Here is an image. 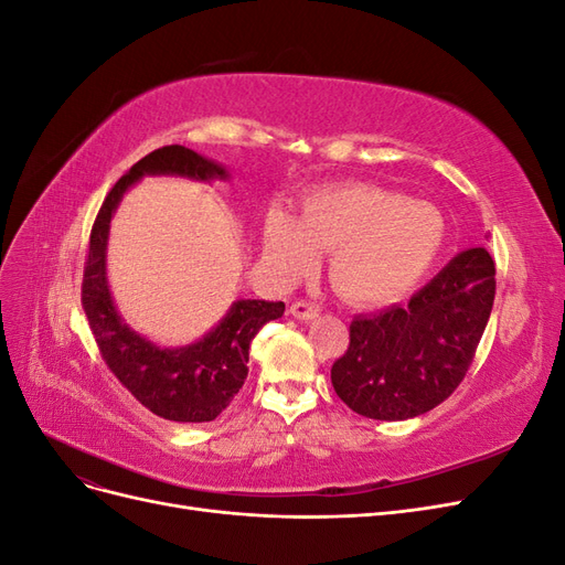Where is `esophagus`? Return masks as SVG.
Listing matches in <instances>:
<instances>
[{"instance_id":"34e87169","label":"esophagus","mask_w":565,"mask_h":565,"mask_svg":"<svg viewBox=\"0 0 565 565\" xmlns=\"http://www.w3.org/2000/svg\"><path fill=\"white\" fill-rule=\"evenodd\" d=\"M318 306L311 301H295L289 306V313H292L297 320H313L318 316Z\"/></svg>"}]
</instances>
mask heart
<instances>
[{"label": "heart", "mask_w": 565, "mask_h": 565, "mask_svg": "<svg viewBox=\"0 0 565 565\" xmlns=\"http://www.w3.org/2000/svg\"><path fill=\"white\" fill-rule=\"evenodd\" d=\"M440 210L367 183L328 185L301 200L299 218L273 207L264 221V252L280 278H297L330 252V282L363 306L407 295L446 245Z\"/></svg>", "instance_id": "b5f03b06"}]
</instances>
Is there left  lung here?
Listing matches in <instances>:
<instances>
[{
	"mask_svg": "<svg viewBox=\"0 0 565 565\" xmlns=\"http://www.w3.org/2000/svg\"><path fill=\"white\" fill-rule=\"evenodd\" d=\"M492 301V256L459 252L405 306L353 318L349 349L332 365L337 396L382 422L429 413L465 380Z\"/></svg>",
	"mask_w": 565,
	"mask_h": 565,
	"instance_id": "1",
	"label": "left lung"
}]
</instances>
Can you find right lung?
<instances>
[{"label": "right lung", "instance_id": "add662e5", "mask_svg": "<svg viewBox=\"0 0 565 565\" xmlns=\"http://www.w3.org/2000/svg\"><path fill=\"white\" fill-rule=\"evenodd\" d=\"M174 174L198 181L228 179L221 164L185 146H164L136 162L100 204L84 266L82 306L106 365L131 396L169 422H212L247 380L249 344L268 320L285 313L282 301L241 299L195 344L160 349L119 318L106 276L110 218L119 200L141 177Z\"/></svg>", "mask_w": 565, "mask_h": 565}]
</instances>
